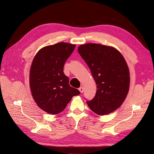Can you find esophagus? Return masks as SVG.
I'll use <instances>...</instances> for the list:
<instances>
[{
  "instance_id": "obj_1",
  "label": "esophagus",
  "mask_w": 154,
  "mask_h": 154,
  "mask_svg": "<svg viewBox=\"0 0 154 154\" xmlns=\"http://www.w3.org/2000/svg\"><path fill=\"white\" fill-rule=\"evenodd\" d=\"M78 89H79V91H80V92L81 93H82V92H83V91H84V88H83V87H80V88H78Z\"/></svg>"
}]
</instances>
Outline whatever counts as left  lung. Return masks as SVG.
I'll list each match as a JSON object with an SVG mask.
<instances>
[{
  "label": "left lung",
  "mask_w": 154,
  "mask_h": 154,
  "mask_svg": "<svg viewBox=\"0 0 154 154\" xmlns=\"http://www.w3.org/2000/svg\"><path fill=\"white\" fill-rule=\"evenodd\" d=\"M78 51L90 68L96 83V94L87 101L90 109L103 116L122 105L129 91L130 72L123 55L110 46L88 43Z\"/></svg>",
  "instance_id": "8db88e82"
}]
</instances>
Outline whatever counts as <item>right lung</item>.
Here are the masks:
<instances>
[{"label":"right lung","instance_id":"add662e5","mask_svg":"<svg viewBox=\"0 0 154 154\" xmlns=\"http://www.w3.org/2000/svg\"><path fill=\"white\" fill-rule=\"evenodd\" d=\"M75 47L66 42L45 46L32 60L29 74L31 94L37 105L48 114L61 112L74 96L80 94L69 85V78L63 71Z\"/></svg>","mask_w":154,"mask_h":154}]
</instances>
